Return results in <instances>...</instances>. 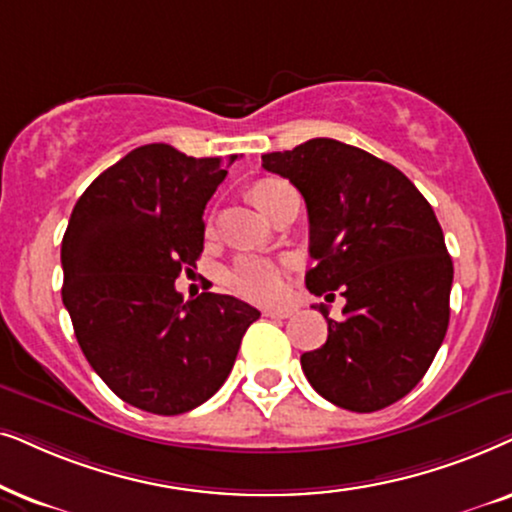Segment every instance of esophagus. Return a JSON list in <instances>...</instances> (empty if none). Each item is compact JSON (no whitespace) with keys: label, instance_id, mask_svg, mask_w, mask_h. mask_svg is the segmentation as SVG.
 Wrapping results in <instances>:
<instances>
[{"label":"esophagus","instance_id":"1","mask_svg":"<svg viewBox=\"0 0 512 512\" xmlns=\"http://www.w3.org/2000/svg\"><path fill=\"white\" fill-rule=\"evenodd\" d=\"M295 309H264V316L269 318H290Z\"/></svg>","mask_w":512,"mask_h":512}]
</instances>
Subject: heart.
Returning <instances> with one entry per match:
<instances>
[{
    "label": "heart",
    "mask_w": 512,
    "mask_h": 512,
    "mask_svg": "<svg viewBox=\"0 0 512 512\" xmlns=\"http://www.w3.org/2000/svg\"><path fill=\"white\" fill-rule=\"evenodd\" d=\"M292 189L288 182L276 180V177H269V180L257 182L252 187V199H255L257 206H260L264 213H274L276 203L281 196ZM224 281L236 295L245 299H255V302H269V299H276L283 290V274L281 267L274 260H267V257L257 255H243L234 260V264L224 274Z\"/></svg>",
    "instance_id": "1"
}]
</instances>
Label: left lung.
<instances>
[{
    "label": "left lung",
    "instance_id": "1",
    "mask_svg": "<svg viewBox=\"0 0 512 512\" xmlns=\"http://www.w3.org/2000/svg\"><path fill=\"white\" fill-rule=\"evenodd\" d=\"M306 201L313 295L335 299L327 342L302 356L309 384L332 405L377 412L419 384L449 325L454 267L440 222L417 187L391 163L339 140L313 138L262 156Z\"/></svg>",
    "mask_w": 512,
    "mask_h": 512
}]
</instances>
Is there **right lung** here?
I'll list each match as a JSON object with an SVG mask.
<instances>
[{
    "instance_id": "right-lung-1",
    "label": "right lung",
    "mask_w": 512,
    "mask_h": 512,
    "mask_svg": "<svg viewBox=\"0 0 512 512\" xmlns=\"http://www.w3.org/2000/svg\"><path fill=\"white\" fill-rule=\"evenodd\" d=\"M236 156L194 159L154 142L88 185L63 236V304L98 377L128 405L185 414L229 377L255 306L175 290L203 252V210Z\"/></svg>"
}]
</instances>
